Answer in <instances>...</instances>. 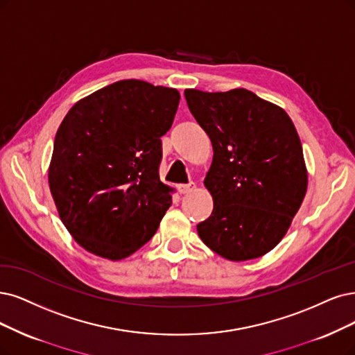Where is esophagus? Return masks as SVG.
I'll list each match as a JSON object with an SVG mask.
<instances>
[{
    "label": "esophagus",
    "mask_w": 355,
    "mask_h": 355,
    "mask_svg": "<svg viewBox=\"0 0 355 355\" xmlns=\"http://www.w3.org/2000/svg\"><path fill=\"white\" fill-rule=\"evenodd\" d=\"M194 189H196L194 184H181V186H178L180 194H189V193H191Z\"/></svg>",
    "instance_id": "34e87169"
}]
</instances>
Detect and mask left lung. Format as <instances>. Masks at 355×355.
I'll return each instance as SVG.
<instances>
[{
	"label": "left lung",
	"instance_id": "1",
	"mask_svg": "<svg viewBox=\"0 0 355 355\" xmlns=\"http://www.w3.org/2000/svg\"><path fill=\"white\" fill-rule=\"evenodd\" d=\"M184 95L214 148L205 178L214 211L198 225L199 237L232 261L266 254L284 239L307 191L291 118L247 89H186Z\"/></svg>",
	"mask_w": 355,
	"mask_h": 355
}]
</instances>
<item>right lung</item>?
<instances>
[{"mask_svg": "<svg viewBox=\"0 0 355 355\" xmlns=\"http://www.w3.org/2000/svg\"><path fill=\"white\" fill-rule=\"evenodd\" d=\"M178 102L177 89L130 78L76 102L64 116L49 190L64 227L89 253L125 259L159 227L173 203L157 173L161 137Z\"/></svg>", "mask_w": 355, "mask_h": 355, "instance_id": "obj_1", "label": "right lung"}]
</instances>
